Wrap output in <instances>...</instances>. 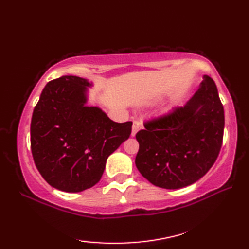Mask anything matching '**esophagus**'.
<instances>
[{
    "label": "esophagus",
    "mask_w": 249,
    "mask_h": 249,
    "mask_svg": "<svg viewBox=\"0 0 249 249\" xmlns=\"http://www.w3.org/2000/svg\"><path fill=\"white\" fill-rule=\"evenodd\" d=\"M142 127V123L140 121H134L133 123V129H131V136L135 137L136 134L138 133V130H140Z\"/></svg>",
    "instance_id": "1"
}]
</instances>
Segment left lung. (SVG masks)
<instances>
[{"label": "left lung", "instance_id": "left-lung-1", "mask_svg": "<svg viewBox=\"0 0 249 249\" xmlns=\"http://www.w3.org/2000/svg\"><path fill=\"white\" fill-rule=\"evenodd\" d=\"M225 112L209 76L186 105L144 123L136 135V166L155 186L178 189L194 184L216 161L223 143Z\"/></svg>", "mask_w": 249, "mask_h": 249}]
</instances>
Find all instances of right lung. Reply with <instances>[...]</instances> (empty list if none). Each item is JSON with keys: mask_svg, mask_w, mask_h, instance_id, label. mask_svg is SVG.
Wrapping results in <instances>:
<instances>
[{"mask_svg": "<svg viewBox=\"0 0 249 249\" xmlns=\"http://www.w3.org/2000/svg\"><path fill=\"white\" fill-rule=\"evenodd\" d=\"M77 76L46 84L31 121L36 168L52 187L67 193L91 188L102 178L109 155L131 134L133 122L116 123L98 107H88V87Z\"/></svg>", "mask_w": 249, "mask_h": 249, "instance_id": "obj_1", "label": "right lung"}]
</instances>
